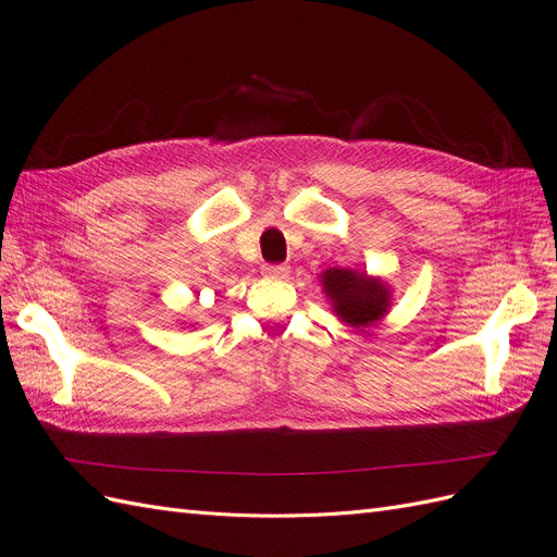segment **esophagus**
Listing matches in <instances>:
<instances>
[{"instance_id": "obj_1", "label": "esophagus", "mask_w": 557, "mask_h": 557, "mask_svg": "<svg viewBox=\"0 0 557 557\" xmlns=\"http://www.w3.org/2000/svg\"><path fill=\"white\" fill-rule=\"evenodd\" d=\"M288 272H290L288 264H267L264 267V276H269V278H285L288 276Z\"/></svg>"}]
</instances>
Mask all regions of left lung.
Masks as SVG:
<instances>
[{
  "instance_id": "8db88e82",
  "label": "left lung",
  "mask_w": 557,
  "mask_h": 557,
  "mask_svg": "<svg viewBox=\"0 0 557 557\" xmlns=\"http://www.w3.org/2000/svg\"><path fill=\"white\" fill-rule=\"evenodd\" d=\"M334 313L350 327H372L391 309V285L367 272L332 267L320 274Z\"/></svg>"
}]
</instances>
